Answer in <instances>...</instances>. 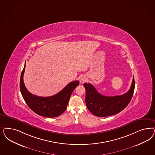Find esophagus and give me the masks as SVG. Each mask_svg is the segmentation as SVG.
Instances as JSON below:
<instances>
[{
  "label": "esophagus",
  "instance_id": "obj_1",
  "mask_svg": "<svg viewBox=\"0 0 155 155\" xmlns=\"http://www.w3.org/2000/svg\"><path fill=\"white\" fill-rule=\"evenodd\" d=\"M80 81L81 83H84L85 81H86V78H85V76H82L81 78V79H80Z\"/></svg>",
  "mask_w": 155,
  "mask_h": 155
}]
</instances>
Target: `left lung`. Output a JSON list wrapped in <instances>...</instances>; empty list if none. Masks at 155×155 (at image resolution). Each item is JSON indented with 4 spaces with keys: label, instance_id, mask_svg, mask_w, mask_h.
Instances as JSON below:
<instances>
[{
    "label": "left lung",
    "instance_id": "obj_1",
    "mask_svg": "<svg viewBox=\"0 0 155 155\" xmlns=\"http://www.w3.org/2000/svg\"><path fill=\"white\" fill-rule=\"evenodd\" d=\"M85 103L90 112L99 117L116 115L124 110L130 103L135 90V79L133 76L129 91L124 94L115 96H106L100 94L90 83H84Z\"/></svg>",
    "mask_w": 155,
    "mask_h": 155
}]
</instances>
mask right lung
<instances>
[{
    "label": "right lung",
    "instance_id": "add662e5",
    "mask_svg": "<svg viewBox=\"0 0 155 155\" xmlns=\"http://www.w3.org/2000/svg\"><path fill=\"white\" fill-rule=\"evenodd\" d=\"M25 62L21 73L20 90L26 104L31 110L38 115L46 117H55L61 115L65 111L70 97L79 81H75L68 85L57 94L50 97H40L31 94L25 88L23 81Z\"/></svg>",
    "mask_w": 155,
    "mask_h": 155
}]
</instances>
